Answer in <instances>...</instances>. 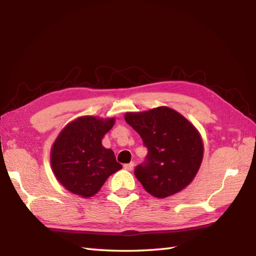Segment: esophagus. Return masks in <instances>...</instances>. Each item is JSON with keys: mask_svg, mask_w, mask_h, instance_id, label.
I'll list each match as a JSON object with an SVG mask.
<instances>
[{"mask_svg": "<svg viewBox=\"0 0 256 256\" xmlns=\"http://www.w3.org/2000/svg\"><path fill=\"white\" fill-rule=\"evenodd\" d=\"M123 167H124L126 170H132L133 168H134V162H128V164H125Z\"/></svg>", "mask_w": 256, "mask_h": 256, "instance_id": "34e87169", "label": "esophagus"}]
</instances>
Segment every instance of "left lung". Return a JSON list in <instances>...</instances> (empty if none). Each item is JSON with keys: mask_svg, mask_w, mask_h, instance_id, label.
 <instances>
[{"mask_svg": "<svg viewBox=\"0 0 256 256\" xmlns=\"http://www.w3.org/2000/svg\"><path fill=\"white\" fill-rule=\"evenodd\" d=\"M124 118L148 150L145 162L134 170L146 192L166 198L186 188L202 162L204 144L197 128L167 106L128 112Z\"/></svg>", "mask_w": 256, "mask_h": 256, "instance_id": "1", "label": "left lung"}]
</instances>
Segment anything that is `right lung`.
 <instances>
[{"label": "right lung", "instance_id": "1", "mask_svg": "<svg viewBox=\"0 0 256 256\" xmlns=\"http://www.w3.org/2000/svg\"><path fill=\"white\" fill-rule=\"evenodd\" d=\"M114 122V118L81 116L59 133L52 148L50 164L58 182L70 192L92 197L108 176L122 168L113 150L102 145Z\"/></svg>", "mask_w": 256, "mask_h": 256}]
</instances>
